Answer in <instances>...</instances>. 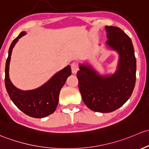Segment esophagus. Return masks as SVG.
Returning a JSON list of instances; mask_svg holds the SVG:
<instances>
[{
  "mask_svg": "<svg viewBox=\"0 0 149 149\" xmlns=\"http://www.w3.org/2000/svg\"><path fill=\"white\" fill-rule=\"evenodd\" d=\"M71 69L72 73L75 74V73H77V72L78 71V70H79V67H78V65L76 63L73 62V63L71 64Z\"/></svg>",
  "mask_w": 149,
  "mask_h": 149,
  "instance_id": "esophagus-1",
  "label": "esophagus"
}]
</instances>
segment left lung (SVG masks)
Wrapping results in <instances>:
<instances>
[{
    "mask_svg": "<svg viewBox=\"0 0 149 149\" xmlns=\"http://www.w3.org/2000/svg\"><path fill=\"white\" fill-rule=\"evenodd\" d=\"M107 45L119 54L118 70L113 74L100 76L90 66L80 64L77 72L79 90L90 110L110 113L131 97L136 83V60L131 39L118 27L105 26Z\"/></svg>",
    "mask_w": 149,
    "mask_h": 149,
    "instance_id": "8db88e82",
    "label": "left lung"
}]
</instances>
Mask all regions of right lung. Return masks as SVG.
Wrapping results in <instances>:
<instances>
[{
	"label": "right lung",
	"instance_id": "add662e5",
	"mask_svg": "<svg viewBox=\"0 0 149 149\" xmlns=\"http://www.w3.org/2000/svg\"><path fill=\"white\" fill-rule=\"evenodd\" d=\"M26 34L22 31L13 41L8 50L6 63L5 85L8 95L13 103L23 113L30 117L41 118L52 114L59 102V92L72 74L70 65L58 72L44 85L35 90L24 91L16 88L9 78V64L12 50L18 39Z\"/></svg>",
	"mask_w": 149,
	"mask_h": 149
}]
</instances>
